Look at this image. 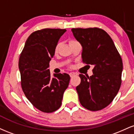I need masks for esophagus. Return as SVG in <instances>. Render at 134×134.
Here are the masks:
<instances>
[{
	"label": "esophagus",
	"instance_id": "esophagus-1",
	"mask_svg": "<svg viewBox=\"0 0 134 134\" xmlns=\"http://www.w3.org/2000/svg\"><path fill=\"white\" fill-rule=\"evenodd\" d=\"M69 75H70V77H74V76H76L77 74H76V73H75V72H70V73L69 74Z\"/></svg>",
	"mask_w": 134,
	"mask_h": 134
}]
</instances>
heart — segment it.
<instances>
[{"mask_svg":"<svg viewBox=\"0 0 134 134\" xmlns=\"http://www.w3.org/2000/svg\"><path fill=\"white\" fill-rule=\"evenodd\" d=\"M76 41H75V40H70V41H69V44L72 43L76 42ZM58 48H59V44H57V46H56V47H55V52H57L58 50Z\"/></svg>","mask_w":134,"mask_h":134,"instance_id":"obj_1","label":"heart"}]
</instances>
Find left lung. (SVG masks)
I'll list each match as a JSON object with an SVG mask.
<instances>
[{"label": "left lung", "instance_id": "8db88e82", "mask_svg": "<svg viewBox=\"0 0 134 134\" xmlns=\"http://www.w3.org/2000/svg\"><path fill=\"white\" fill-rule=\"evenodd\" d=\"M74 36L82 47L83 63L93 65V75L79 74L76 87L80 103L91 111L109 105L120 87L123 63L113 40L105 31L98 27L72 28Z\"/></svg>", "mask_w": 134, "mask_h": 134}]
</instances>
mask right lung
Listing matches in <instances>:
<instances>
[{"mask_svg":"<svg viewBox=\"0 0 134 134\" xmlns=\"http://www.w3.org/2000/svg\"><path fill=\"white\" fill-rule=\"evenodd\" d=\"M65 31V29L46 28L33 32L19 57L23 92L34 107L44 113H52L60 107L69 84V74H54L52 77L48 69L58 40Z\"/></svg>","mask_w":134,"mask_h":134,"instance_id":"1","label":"right lung"}]
</instances>
